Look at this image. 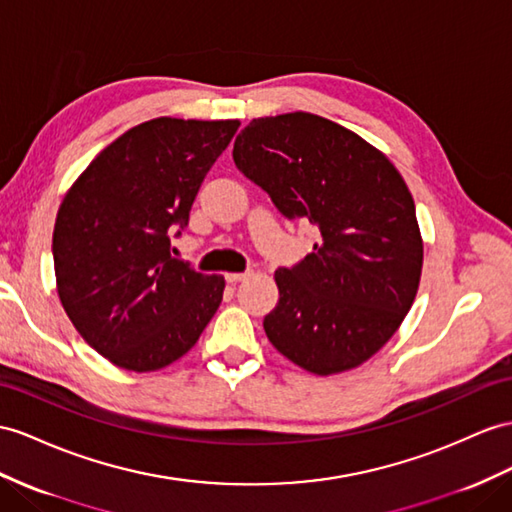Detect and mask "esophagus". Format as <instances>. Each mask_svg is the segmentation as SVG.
<instances>
[{
    "instance_id": "1",
    "label": "esophagus",
    "mask_w": 512,
    "mask_h": 512,
    "mask_svg": "<svg viewBox=\"0 0 512 512\" xmlns=\"http://www.w3.org/2000/svg\"><path fill=\"white\" fill-rule=\"evenodd\" d=\"M246 277H251V270H244V272H227V274H225V279H227L229 283H240V281H244Z\"/></svg>"
}]
</instances>
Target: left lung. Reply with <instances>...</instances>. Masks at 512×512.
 <instances>
[{
  "instance_id": "8db88e82",
  "label": "left lung",
  "mask_w": 512,
  "mask_h": 512,
  "mask_svg": "<svg viewBox=\"0 0 512 512\" xmlns=\"http://www.w3.org/2000/svg\"><path fill=\"white\" fill-rule=\"evenodd\" d=\"M233 162L287 220L320 231L313 253L274 272L279 303L264 318L272 346L320 376L368 361L398 331L422 274L415 203L396 166L309 112L253 119Z\"/></svg>"
}]
</instances>
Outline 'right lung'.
I'll use <instances>...</instances> for the list:
<instances>
[{
    "label": "right lung",
    "instance_id": "1",
    "mask_svg": "<svg viewBox=\"0 0 512 512\" xmlns=\"http://www.w3.org/2000/svg\"><path fill=\"white\" fill-rule=\"evenodd\" d=\"M240 121L153 119L103 149L64 196L54 227L60 303L101 357L153 372L196 344L225 279L170 255L205 175Z\"/></svg>",
    "mask_w": 512,
    "mask_h": 512
}]
</instances>
